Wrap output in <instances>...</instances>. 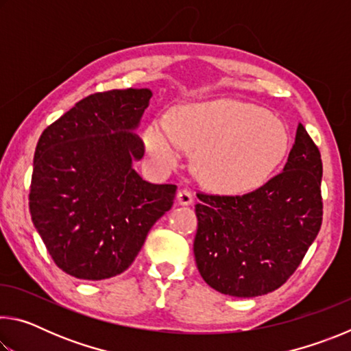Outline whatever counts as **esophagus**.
<instances>
[{
  "mask_svg": "<svg viewBox=\"0 0 351 351\" xmlns=\"http://www.w3.org/2000/svg\"><path fill=\"white\" fill-rule=\"evenodd\" d=\"M176 201H178V204H181V206L192 204L193 203V193L190 192L189 189H181L176 195Z\"/></svg>",
  "mask_w": 351,
  "mask_h": 351,
  "instance_id": "obj_1",
  "label": "esophagus"
}]
</instances>
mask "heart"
Listing matches in <instances>:
<instances>
[{"label":"heart","instance_id":"obj_1","mask_svg":"<svg viewBox=\"0 0 351 351\" xmlns=\"http://www.w3.org/2000/svg\"><path fill=\"white\" fill-rule=\"evenodd\" d=\"M159 164L171 167L182 148L197 152L195 170L215 192L239 195L261 186L288 148V130L276 116L239 100L218 99L178 108L144 133Z\"/></svg>","mask_w":351,"mask_h":351}]
</instances>
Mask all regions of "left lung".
<instances>
[{
	"instance_id": "8db88e82",
	"label": "left lung",
	"mask_w": 351,
	"mask_h": 351,
	"mask_svg": "<svg viewBox=\"0 0 351 351\" xmlns=\"http://www.w3.org/2000/svg\"><path fill=\"white\" fill-rule=\"evenodd\" d=\"M322 159L299 123L283 170L245 195L197 193L195 260L218 293H272L299 268L322 224Z\"/></svg>"
}]
</instances>
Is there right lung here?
I'll use <instances>...</instances> for the list:
<instances>
[{"instance_id": "1", "label": "right lung", "mask_w": 351, "mask_h": 351, "mask_svg": "<svg viewBox=\"0 0 351 351\" xmlns=\"http://www.w3.org/2000/svg\"><path fill=\"white\" fill-rule=\"evenodd\" d=\"M152 96L147 88L91 94L40 136L29 210L54 263L75 278L128 269L173 206L175 184H150L133 169L145 153L134 128Z\"/></svg>"}]
</instances>
